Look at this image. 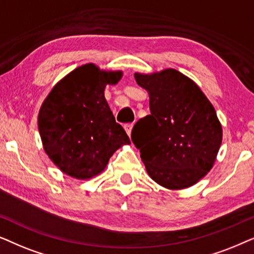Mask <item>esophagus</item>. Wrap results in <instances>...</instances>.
<instances>
[{"label": "esophagus", "instance_id": "obj_1", "mask_svg": "<svg viewBox=\"0 0 254 254\" xmlns=\"http://www.w3.org/2000/svg\"><path fill=\"white\" fill-rule=\"evenodd\" d=\"M132 127H133V124L132 123H129V124H125L124 125V129L127 131V136H131V131H132Z\"/></svg>", "mask_w": 254, "mask_h": 254}]
</instances>
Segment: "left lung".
<instances>
[{"instance_id":"1","label":"left lung","mask_w":254,"mask_h":254,"mask_svg":"<svg viewBox=\"0 0 254 254\" xmlns=\"http://www.w3.org/2000/svg\"><path fill=\"white\" fill-rule=\"evenodd\" d=\"M148 93L151 115L134 124L131 139L152 180L171 190L194 186L214 166L223 130L201 88L177 69L134 73Z\"/></svg>"}]
</instances>
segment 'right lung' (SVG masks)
Wrapping results in <instances>:
<instances>
[{
    "label": "right lung",
    "mask_w": 254,
    "mask_h": 254,
    "mask_svg": "<svg viewBox=\"0 0 254 254\" xmlns=\"http://www.w3.org/2000/svg\"><path fill=\"white\" fill-rule=\"evenodd\" d=\"M122 76V70L86 64L58 81L44 100L39 134L45 153L64 174L77 180L96 177L118 148L131 144L104 97L107 84Z\"/></svg>",
    "instance_id": "obj_1"
}]
</instances>
